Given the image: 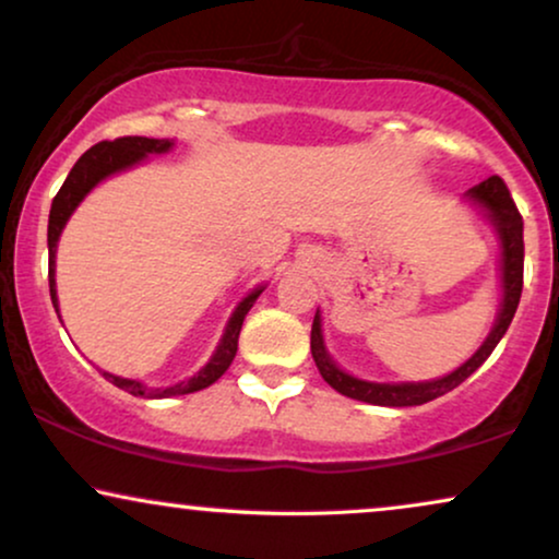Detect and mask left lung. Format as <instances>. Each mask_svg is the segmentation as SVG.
Segmentation results:
<instances>
[{"label":"left lung","instance_id":"1","mask_svg":"<svg viewBox=\"0 0 559 559\" xmlns=\"http://www.w3.org/2000/svg\"><path fill=\"white\" fill-rule=\"evenodd\" d=\"M472 201H477L479 206L487 211L490 222L496 224L500 245H503V307H500V314L496 320V328L490 330L487 341L479 345V350L469 358L467 364L459 366L456 371H451L449 377L433 379V381H407V384H377V381H364L350 377L337 369L335 364L330 361L328 350H324L322 343V324H320V312L314 314L312 322V358L320 369L322 379L328 381L332 390H337L345 397L369 402V405H381V407H413L423 405V402H430L441 394L456 390L464 379H469L479 366L487 361L500 337L506 335L508 324H511L515 309H519L521 288H524V218H521L519 209H515L511 193H508V186L503 178L492 175L475 186L467 193Z\"/></svg>","mask_w":559,"mask_h":559}]
</instances>
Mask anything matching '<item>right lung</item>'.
Segmentation results:
<instances>
[{
  "label": "right lung",
  "instance_id": "1",
  "mask_svg": "<svg viewBox=\"0 0 559 559\" xmlns=\"http://www.w3.org/2000/svg\"><path fill=\"white\" fill-rule=\"evenodd\" d=\"M173 150V141L169 139H146V136H123L116 141H100L95 144L92 150H87L76 159V165L69 173V178L63 180V186L59 193H56L53 203H51V216H48V286H51V301L53 307H59V299H56V242H59L63 224L69 222V216L74 214V209L80 206L82 198L90 193L97 182L108 178L112 173H121V169H129L146 157V154H165ZM263 288H255L252 294H247L239 307L231 314V320L224 330L222 343L211 361L203 366L195 377H190L188 381H180V384L167 386V390H146L144 384L133 379H121V377H112V373L103 371V377L112 381L118 390H126L133 397H146V400H162V397H175V394H190L198 390H206V386L214 384V381L222 377L224 371L229 369V364L235 361L237 356V341H239V330H242L245 314L250 312L252 304L260 296Z\"/></svg>",
  "mask_w": 559,
  "mask_h": 559
}]
</instances>
